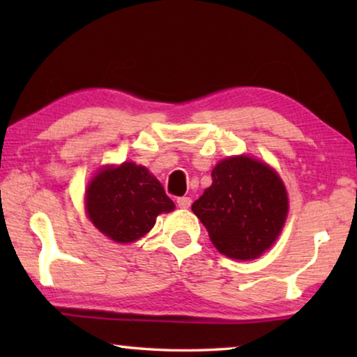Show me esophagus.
Listing matches in <instances>:
<instances>
[{
    "label": "esophagus",
    "mask_w": 357,
    "mask_h": 357,
    "mask_svg": "<svg viewBox=\"0 0 357 357\" xmlns=\"http://www.w3.org/2000/svg\"><path fill=\"white\" fill-rule=\"evenodd\" d=\"M190 203H192V200H190L189 197H179L178 200H176V204H178L181 209H187V208L190 206Z\"/></svg>",
    "instance_id": "34e87169"
}]
</instances>
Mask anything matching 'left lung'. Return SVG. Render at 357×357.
I'll use <instances>...</instances> for the list:
<instances>
[{"label": "left lung", "instance_id": "obj_1", "mask_svg": "<svg viewBox=\"0 0 357 357\" xmlns=\"http://www.w3.org/2000/svg\"><path fill=\"white\" fill-rule=\"evenodd\" d=\"M213 184L192 204L215 249L234 259L258 258L279 236L288 213L285 185L252 157H228L211 173Z\"/></svg>", "mask_w": 357, "mask_h": 357}]
</instances>
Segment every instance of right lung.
Returning a JSON list of instances; mask_svg holds the SVG:
<instances>
[{
	"instance_id": "obj_1",
	"label": "right lung",
	"mask_w": 357,
	"mask_h": 357,
	"mask_svg": "<svg viewBox=\"0 0 357 357\" xmlns=\"http://www.w3.org/2000/svg\"><path fill=\"white\" fill-rule=\"evenodd\" d=\"M173 209L159 181L132 162L99 172L86 190L89 219L114 243H134L154 227L157 215Z\"/></svg>"
}]
</instances>
